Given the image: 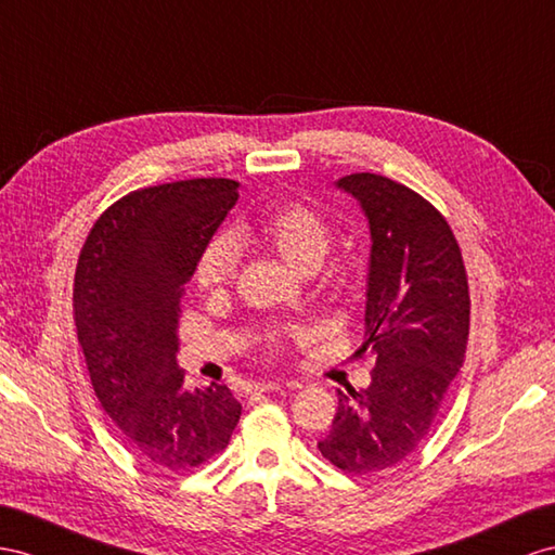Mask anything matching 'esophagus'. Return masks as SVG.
I'll return each instance as SVG.
<instances>
[{"instance_id":"esophagus-1","label":"esophagus","mask_w":555,"mask_h":555,"mask_svg":"<svg viewBox=\"0 0 555 555\" xmlns=\"http://www.w3.org/2000/svg\"><path fill=\"white\" fill-rule=\"evenodd\" d=\"M281 387H288V389H297L300 387V382H295V379H288V382H255V385H250V389L253 391H279Z\"/></svg>"}]
</instances>
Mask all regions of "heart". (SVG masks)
<instances>
[{
  "label": "heart",
  "instance_id": "b5f03b06",
  "mask_svg": "<svg viewBox=\"0 0 555 555\" xmlns=\"http://www.w3.org/2000/svg\"><path fill=\"white\" fill-rule=\"evenodd\" d=\"M264 238L269 241L281 260L300 274H311L323 262L331 246V230L317 210L293 204L276 210L267 220ZM238 241L232 234L212 236L196 258V281L208 291H222L232 283L238 267ZM297 331L295 337H305Z\"/></svg>",
  "mask_w": 555,
  "mask_h": 555
}]
</instances>
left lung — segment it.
<instances>
[{"mask_svg":"<svg viewBox=\"0 0 555 555\" xmlns=\"http://www.w3.org/2000/svg\"><path fill=\"white\" fill-rule=\"evenodd\" d=\"M357 198L371 230L365 335L371 385L339 391L328 462L373 474L403 462L431 429L468 337V283L457 241L440 212L405 184L375 173L335 182Z\"/></svg>","mask_w":555,"mask_h":555,"instance_id":"1","label":"left lung"}]
</instances>
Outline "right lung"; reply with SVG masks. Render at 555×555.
<instances>
[{"mask_svg": "<svg viewBox=\"0 0 555 555\" xmlns=\"http://www.w3.org/2000/svg\"><path fill=\"white\" fill-rule=\"evenodd\" d=\"M238 198L227 178L180 180L112 204L81 248L75 321L98 401L142 460L190 472L230 443L241 403L224 385L184 389L180 297Z\"/></svg>", "mask_w": 555, "mask_h": 555, "instance_id": "right-lung-1", "label": "right lung"}]
</instances>
